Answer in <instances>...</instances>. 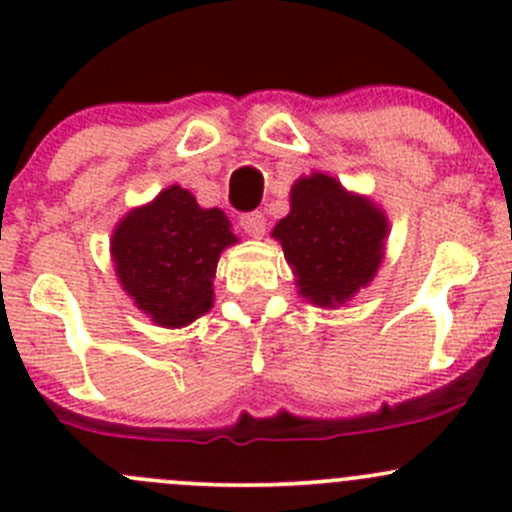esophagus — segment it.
<instances>
[{
	"label": "esophagus",
	"instance_id": "esophagus-1",
	"mask_svg": "<svg viewBox=\"0 0 512 512\" xmlns=\"http://www.w3.org/2000/svg\"><path fill=\"white\" fill-rule=\"evenodd\" d=\"M240 227L250 237H262V235H265V230H267V220H265V215L260 213V210H252V213L240 215Z\"/></svg>",
	"mask_w": 512,
	"mask_h": 512
}]
</instances>
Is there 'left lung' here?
I'll list each match as a JSON object with an SVG mask.
<instances>
[{"mask_svg": "<svg viewBox=\"0 0 512 512\" xmlns=\"http://www.w3.org/2000/svg\"><path fill=\"white\" fill-rule=\"evenodd\" d=\"M289 198L292 210L272 235L294 267L299 292L319 307L344 304L379 270L389 230L384 213L324 173L297 180Z\"/></svg>", "mask_w": 512, "mask_h": 512, "instance_id": "8db88e82", "label": "left lung"}]
</instances>
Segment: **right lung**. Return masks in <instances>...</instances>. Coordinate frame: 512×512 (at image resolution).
Returning <instances> with one entry per match:
<instances>
[{"label":"right lung","instance_id":"right-lung-1","mask_svg":"<svg viewBox=\"0 0 512 512\" xmlns=\"http://www.w3.org/2000/svg\"><path fill=\"white\" fill-rule=\"evenodd\" d=\"M235 242L223 210H203L170 185L113 232V262L123 289L160 327H185L213 307L220 252Z\"/></svg>","mask_w":512,"mask_h":512}]
</instances>
